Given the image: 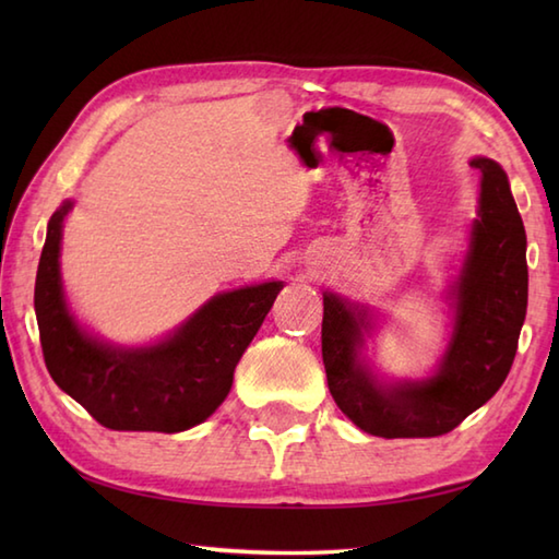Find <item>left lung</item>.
Returning <instances> with one entry per match:
<instances>
[{
	"mask_svg": "<svg viewBox=\"0 0 559 559\" xmlns=\"http://www.w3.org/2000/svg\"><path fill=\"white\" fill-rule=\"evenodd\" d=\"M478 218L447 288L451 334L437 370L423 379H384L367 360L377 314L324 290L322 358L336 406L374 437H439L488 403L512 370L528 305L526 230L507 173L476 156Z\"/></svg>",
	"mask_w": 559,
	"mask_h": 559,
	"instance_id": "1",
	"label": "left lung"
}]
</instances>
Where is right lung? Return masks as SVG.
<instances>
[{"label":"right lung","instance_id":"right-lung-1","mask_svg":"<svg viewBox=\"0 0 559 559\" xmlns=\"http://www.w3.org/2000/svg\"><path fill=\"white\" fill-rule=\"evenodd\" d=\"M67 199L50 223L35 276V317L47 372L110 430L182 432L228 396L235 367L257 336L283 281L213 295L185 322L146 346H115L83 326L64 295L59 254Z\"/></svg>","mask_w":559,"mask_h":559}]
</instances>
